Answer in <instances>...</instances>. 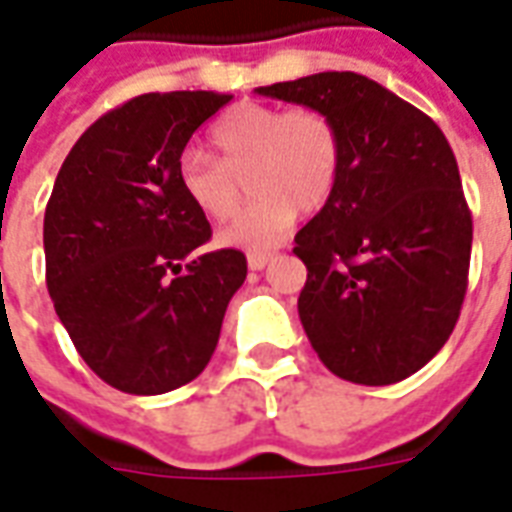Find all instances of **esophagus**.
I'll use <instances>...</instances> for the list:
<instances>
[{"instance_id": "1", "label": "esophagus", "mask_w": 512, "mask_h": 512, "mask_svg": "<svg viewBox=\"0 0 512 512\" xmlns=\"http://www.w3.org/2000/svg\"><path fill=\"white\" fill-rule=\"evenodd\" d=\"M271 260H274V255H266V252H252V255L246 257V263H249L252 271H263Z\"/></svg>"}]
</instances>
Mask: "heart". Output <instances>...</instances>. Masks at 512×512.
<instances>
[{"instance_id": "b5f03b06", "label": "heart", "mask_w": 512, "mask_h": 512, "mask_svg": "<svg viewBox=\"0 0 512 512\" xmlns=\"http://www.w3.org/2000/svg\"><path fill=\"white\" fill-rule=\"evenodd\" d=\"M211 145L213 158L200 150L180 158V186L197 211L227 222L241 208L246 178L255 202L219 235L224 246L246 252L274 249L296 213L323 208L343 164L337 123L315 106L238 104L213 126Z\"/></svg>"}]
</instances>
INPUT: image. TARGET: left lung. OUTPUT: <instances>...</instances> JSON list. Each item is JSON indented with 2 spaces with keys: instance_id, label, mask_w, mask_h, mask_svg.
I'll use <instances>...</instances> for the list:
<instances>
[{
  "instance_id": "left-lung-1",
  "label": "left lung",
  "mask_w": 512,
  "mask_h": 512,
  "mask_svg": "<svg viewBox=\"0 0 512 512\" xmlns=\"http://www.w3.org/2000/svg\"><path fill=\"white\" fill-rule=\"evenodd\" d=\"M315 106L343 139L332 197L296 235L299 318L334 376L403 381L450 340L469 285L472 211L447 136L367 76L326 71L260 87Z\"/></svg>"
}]
</instances>
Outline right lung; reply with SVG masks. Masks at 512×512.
<instances>
[{
    "label": "right lung",
    "mask_w": 512,
    "mask_h": 512,
    "mask_svg": "<svg viewBox=\"0 0 512 512\" xmlns=\"http://www.w3.org/2000/svg\"><path fill=\"white\" fill-rule=\"evenodd\" d=\"M233 95L145 93L87 128L46 219V285L76 351L128 395H164L211 362L246 279L238 249L194 255L211 224L180 186L191 134Z\"/></svg>",
    "instance_id": "right-lung-1"
}]
</instances>
